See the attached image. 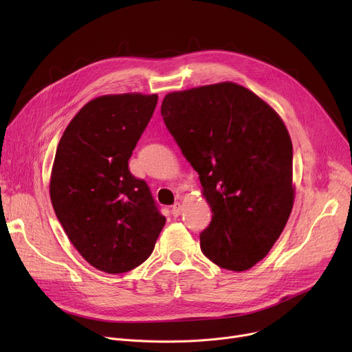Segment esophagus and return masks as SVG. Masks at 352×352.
<instances>
[{
	"instance_id": "1",
	"label": "esophagus",
	"mask_w": 352,
	"mask_h": 352,
	"mask_svg": "<svg viewBox=\"0 0 352 352\" xmlns=\"http://www.w3.org/2000/svg\"><path fill=\"white\" fill-rule=\"evenodd\" d=\"M171 212H173L174 217H178V215L182 212V206L179 204V202H175V204H174L173 208H171Z\"/></svg>"
}]
</instances>
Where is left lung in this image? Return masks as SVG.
I'll list each match as a JSON object with an SVG mask.
<instances>
[{"label": "left lung", "mask_w": 352, "mask_h": 352, "mask_svg": "<svg viewBox=\"0 0 352 352\" xmlns=\"http://www.w3.org/2000/svg\"><path fill=\"white\" fill-rule=\"evenodd\" d=\"M161 116L212 212L199 235L202 252L221 268H252L280 238L295 199L283 118L231 81L168 92Z\"/></svg>", "instance_id": "left-lung-1"}]
</instances>
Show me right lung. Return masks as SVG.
Listing matches in <instances>:
<instances>
[{
    "label": "right lung",
    "mask_w": 352,
    "mask_h": 352,
    "mask_svg": "<svg viewBox=\"0 0 352 352\" xmlns=\"http://www.w3.org/2000/svg\"><path fill=\"white\" fill-rule=\"evenodd\" d=\"M157 101V94L141 92L88 101L55 153L50 177L55 215L84 260L108 274L141 265L165 224L150 188L128 170Z\"/></svg>",
    "instance_id": "1"
}]
</instances>
